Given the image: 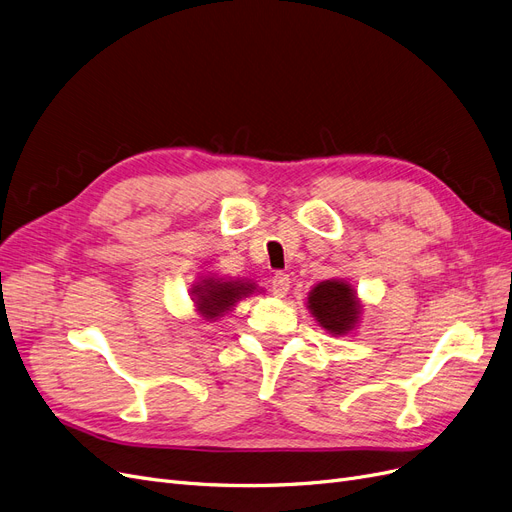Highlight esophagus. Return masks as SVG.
Returning <instances> with one entry per match:
<instances>
[{"instance_id":"esophagus-1","label":"esophagus","mask_w":512,"mask_h":512,"mask_svg":"<svg viewBox=\"0 0 512 512\" xmlns=\"http://www.w3.org/2000/svg\"><path fill=\"white\" fill-rule=\"evenodd\" d=\"M289 282H291L289 274H285V272L274 274V278H272V291H274V295H276V297H285L287 291H289V287H291Z\"/></svg>"}]
</instances>
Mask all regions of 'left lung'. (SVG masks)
I'll return each instance as SVG.
<instances>
[{
	"label": "left lung",
	"mask_w": 512,
	"mask_h": 512,
	"mask_svg": "<svg viewBox=\"0 0 512 512\" xmlns=\"http://www.w3.org/2000/svg\"><path fill=\"white\" fill-rule=\"evenodd\" d=\"M308 308L316 316L320 327L329 333L344 335L358 320L356 293L348 282L325 280L316 285L308 297Z\"/></svg>",
	"instance_id": "obj_1"
}]
</instances>
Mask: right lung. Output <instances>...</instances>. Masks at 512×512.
<instances>
[{
  "mask_svg": "<svg viewBox=\"0 0 512 512\" xmlns=\"http://www.w3.org/2000/svg\"><path fill=\"white\" fill-rule=\"evenodd\" d=\"M253 289L255 287L251 282H240V280L223 282L215 278H206L192 289V295H196L194 299L200 314L208 320H215L223 312L230 310L238 299L253 293Z\"/></svg>",
  "mask_w": 512,
  "mask_h": 512,
  "instance_id": "right-lung-1",
  "label": "right lung"
}]
</instances>
